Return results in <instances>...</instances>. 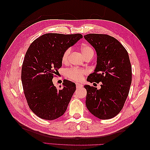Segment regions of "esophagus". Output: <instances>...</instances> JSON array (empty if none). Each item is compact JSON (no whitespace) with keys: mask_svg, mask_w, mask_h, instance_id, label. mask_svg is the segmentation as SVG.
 I'll list each match as a JSON object with an SVG mask.
<instances>
[{"mask_svg":"<svg viewBox=\"0 0 150 150\" xmlns=\"http://www.w3.org/2000/svg\"><path fill=\"white\" fill-rule=\"evenodd\" d=\"M82 87V84L80 83H76V88H77V89L81 88Z\"/></svg>","mask_w":150,"mask_h":150,"instance_id":"34e87169","label":"esophagus"}]
</instances>
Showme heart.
Listing matches in <instances>:
<instances>
[{
  "mask_svg": "<svg viewBox=\"0 0 150 150\" xmlns=\"http://www.w3.org/2000/svg\"><path fill=\"white\" fill-rule=\"evenodd\" d=\"M81 51L82 53V55L85 57H86L88 55H93L94 54V51L92 49V47L84 44L81 47ZM71 53V48L66 49L62 55V62L64 64H66L68 61L69 54ZM87 71L86 69H78L75 68H72L68 69L66 71V76L70 80L74 81H81L83 79V76L86 74Z\"/></svg>",
  "mask_w": 150,
  "mask_h": 150,
  "instance_id": "obj_1",
  "label": "heart"
}]
</instances>
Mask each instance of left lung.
<instances>
[{"mask_svg":"<svg viewBox=\"0 0 150 150\" xmlns=\"http://www.w3.org/2000/svg\"><path fill=\"white\" fill-rule=\"evenodd\" d=\"M97 52V66L87 81L101 82L100 89L85 85L86 105L100 119H109L121 111L128 96L132 71L128 52L119 41L105 34L86 35Z\"/></svg>","mask_w":150,"mask_h":150,"instance_id":"8db88e82","label":"left lung"}]
</instances>
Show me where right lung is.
<instances>
[{"label": "right lung", "instance_id": "add662e5", "mask_svg": "<svg viewBox=\"0 0 150 150\" xmlns=\"http://www.w3.org/2000/svg\"><path fill=\"white\" fill-rule=\"evenodd\" d=\"M82 38L79 33H46L28 47L22 64L21 80L28 106L41 119H56L66 111L76 85L64 80L63 88L59 90L52 79L62 66L64 52Z\"/></svg>", "mask_w": 150, "mask_h": 150}]
</instances>
